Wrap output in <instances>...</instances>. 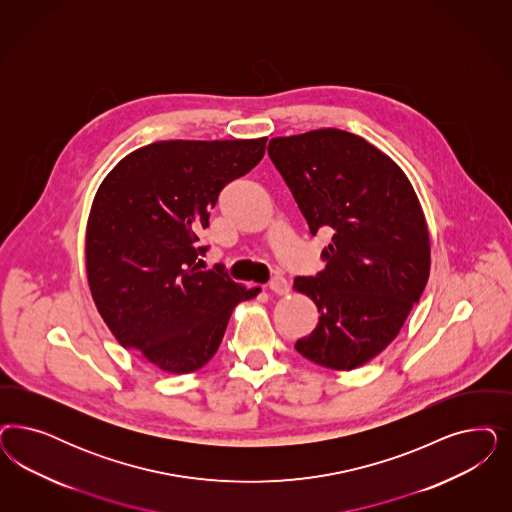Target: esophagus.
I'll return each mask as SVG.
<instances>
[{
    "mask_svg": "<svg viewBox=\"0 0 512 512\" xmlns=\"http://www.w3.org/2000/svg\"><path fill=\"white\" fill-rule=\"evenodd\" d=\"M269 288H271L275 294H279V296H286V294L290 292V284H288V281H286L282 275L273 277V281L269 282Z\"/></svg>",
    "mask_w": 512,
    "mask_h": 512,
    "instance_id": "esophagus-1",
    "label": "esophagus"
}]
</instances>
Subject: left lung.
<instances>
[{"instance_id": "obj_1", "label": "left lung", "mask_w": 512, "mask_h": 512, "mask_svg": "<svg viewBox=\"0 0 512 512\" xmlns=\"http://www.w3.org/2000/svg\"><path fill=\"white\" fill-rule=\"evenodd\" d=\"M267 154L311 233L331 231L326 269L294 281L320 313L296 350L328 369H356L396 339L426 288L431 247L422 205L403 169L354 133L273 137Z\"/></svg>"}]
</instances>
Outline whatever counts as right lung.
Returning <instances> with one entry per match:
<instances>
[{"instance_id": "add662e5", "label": "right lung", "mask_w": 512, "mask_h": 512, "mask_svg": "<svg viewBox=\"0 0 512 512\" xmlns=\"http://www.w3.org/2000/svg\"><path fill=\"white\" fill-rule=\"evenodd\" d=\"M267 137L158 141L133 150L99 184L86 224V275L116 341L184 375L215 356L237 303L258 296L201 271L199 233L220 190L264 158Z\"/></svg>"}]
</instances>
